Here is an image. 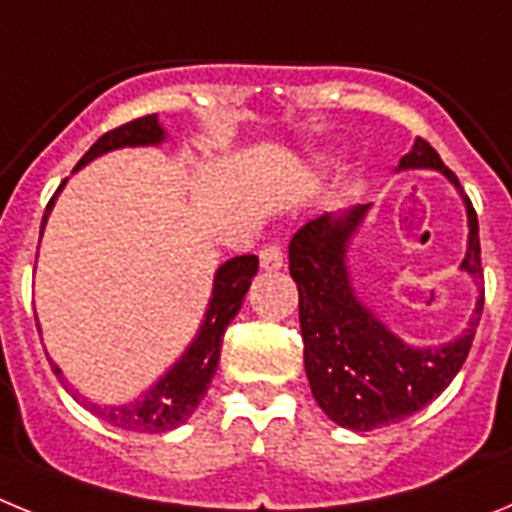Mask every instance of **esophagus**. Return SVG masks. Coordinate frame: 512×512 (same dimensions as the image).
Wrapping results in <instances>:
<instances>
[{
	"label": "esophagus",
	"instance_id": "esophagus-1",
	"mask_svg": "<svg viewBox=\"0 0 512 512\" xmlns=\"http://www.w3.org/2000/svg\"><path fill=\"white\" fill-rule=\"evenodd\" d=\"M259 261L264 271H279L284 266L282 246H264L259 251Z\"/></svg>",
	"mask_w": 512,
	"mask_h": 512
}]
</instances>
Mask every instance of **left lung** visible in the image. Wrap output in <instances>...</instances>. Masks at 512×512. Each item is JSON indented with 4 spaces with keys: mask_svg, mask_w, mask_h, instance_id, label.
<instances>
[{
    "mask_svg": "<svg viewBox=\"0 0 512 512\" xmlns=\"http://www.w3.org/2000/svg\"><path fill=\"white\" fill-rule=\"evenodd\" d=\"M431 169L454 184L467 207V253L459 269L479 284V223L459 179L436 151L418 138L397 171ZM372 205L325 212L289 241V274L300 292V328L305 372L315 402L341 428L374 431L400 423L436 400L467 361L485 295L474 302L467 328L454 341L413 346L366 307L348 271V246Z\"/></svg>",
    "mask_w": 512,
    "mask_h": 512,
    "instance_id": "1",
    "label": "left lung"
}]
</instances>
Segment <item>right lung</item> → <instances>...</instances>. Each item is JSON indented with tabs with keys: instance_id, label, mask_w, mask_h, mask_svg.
Returning <instances> with one entry per match:
<instances>
[{
	"instance_id": "add662e5",
	"label": "right lung",
	"mask_w": 512,
	"mask_h": 512,
	"mask_svg": "<svg viewBox=\"0 0 512 512\" xmlns=\"http://www.w3.org/2000/svg\"><path fill=\"white\" fill-rule=\"evenodd\" d=\"M164 140L166 130L164 125L158 122V115L138 117V120L128 122V125H120V128L104 133L102 138L81 156V161L76 164L74 171H79L81 166L92 164L94 158L104 156V153L120 151V148L161 146ZM63 187H66V182L58 187V192L53 194L48 207H45L43 223H40V235H43L45 223H48L53 205H56V197L61 194ZM256 271H259V259L251 256V253H248V256H235V259L225 261V264L215 271V279H212V297L210 302H207L205 318H202L197 336L192 338L187 351L169 366V372H164V377H158V382L151 384L146 392H140L135 400L122 402V405H99V402L81 395L76 387H71L69 379L63 377L61 366L51 359L53 374L61 379L66 392H69L76 402H81L89 413L107 420V423L117 425L122 431H174V428H179V425L187 423V420L192 418V413L197 410L202 397L207 395V387H210L212 377H215L217 361H220V348H223L225 330H228L230 320H233L235 315H238V310H241L243 297H246L248 287H251V279L256 277ZM35 323H38V318H35Z\"/></svg>"
}]
</instances>
